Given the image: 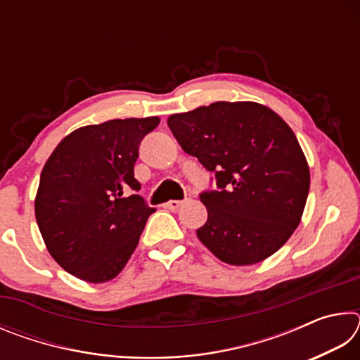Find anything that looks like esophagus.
<instances>
[{
  "mask_svg": "<svg viewBox=\"0 0 360 360\" xmlns=\"http://www.w3.org/2000/svg\"><path fill=\"white\" fill-rule=\"evenodd\" d=\"M182 205H184V200H169L168 203H165V208L176 211V210H179V206H182Z\"/></svg>",
  "mask_w": 360,
  "mask_h": 360,
  "instance_id": "34e87169",
  "label": "esophagus"
}]
</instances>
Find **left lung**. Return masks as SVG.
<instances>
[{
  "label": "left lung",
  "mask_w": 360,
  "mask_h": 360,
  "mask_svg": "<svg viewBox=\"0 0 360 360\" xmlns=\"http://www.w3.org/2000/svg\"><path fill=\"white\" fill-rule=\"evenodd\" d=\"M168 127L184 152L212 173L200 200L208 221L200 241L230 265H252L294 233L307 203L309 169L294 131L252 101H217L173 114Z\"/></svg>",
  "instance_id": "8db88e82"
}]
</instances>
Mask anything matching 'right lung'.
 Returning <instances> with one entry per match:
<instances>
[{
	"label": "right lung",
	"instance_id": "right-lung-1",
	"mask_svg": "<svg viewBox=\"0 0 360 360\" xmlns=\"http://www.w3.org/2000/svg\"><path fill=\"white\" fill-rule=\"evenodd\" d=\"M158 122L114 119L82 127L57 146L42 168L36 221L49 252L76 278L109 281L136 249L155 208L136 193L141 184L133 167L139 143Z\"/></svg>",
	"mask_w": 360,
	"mask_h": 360
}]
</instances>
